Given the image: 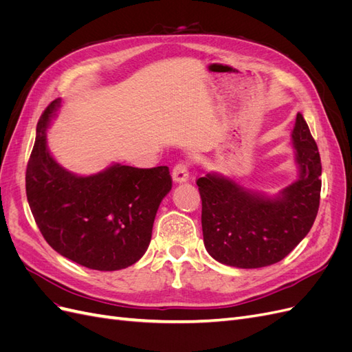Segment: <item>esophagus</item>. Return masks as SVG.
I'll return each mask as SVG.
<instances>
[{"label":"esophagus","mask_w":352,"mask_h":352,"mask_svg":"<svg viewBox=\"0 0 352 352\" xmlns=\"http://www.w3.org/2000/svg\"><path fill=\"white\" fill-rule=\"evenodd\" d=\"M172 177L175 182L177 184H182L186 182L188 177H189V170H188V163L186 162H179L173 170H172Z\"/></svg>","instance_id":"esophagus-1"}]
</instances>
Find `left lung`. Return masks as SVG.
Here are the masks:
<instances>
[{"label":"left lung","mask_w":352,"mask_h":352,"mask_svg":"<svg viewBox=\"0 0 352 352\" xmlns=\"http://www.w3.org/2000/svg\"><path fill=\"white\" fill-rule=\"evenodd\" d=\"M292 140L300 179L276 198L248 192L220 175L197 180L204 245L219 263L239 269L265 267L283 260L310 232L320 206L322 163L300 113Z\"/></svg>","instance_id":"obj_1"}]
</instances>
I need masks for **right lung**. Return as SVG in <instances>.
<instances>
[{"label": "right lung", "mask_w": 352, "mask_h": 352, "mask_svg": "<svg viewBox=\"0 0 352 352\" xmlns=\"http://www.w3.org/2000/svg\"><path fill=\"white\" fill-rule=\"evenodd\" d=\"M60 105L42 113L26 168V195L42 236L63 257L101 272L126 269L145 254L160 202L172 189L167 166L114 164L92 176L63 168L45 129Z\"/></svg>", "instance_id": "right-lung-1"}]
</instances>
